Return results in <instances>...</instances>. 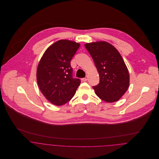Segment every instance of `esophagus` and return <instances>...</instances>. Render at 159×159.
<instances>
[{
    "mask_svg": "<svg viewBox=\"0 0 159 159\" xmlns=\"http://www.w3.org/2000/svg\"><path fill=\"white\" fill-rule=\"evenodd\" d=\"M88 80V76H86L85 78H84L82 79V80H83V81H86Z\"/></svg>",
    "mask_w": 159,
    "mask_h": 159,
    "instance_id": "obj_1",
    "label": "esophagus"
}]
</instances>
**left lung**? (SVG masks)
<instances>
[{
	"mask_svg": "<svg viewBox=\"0 0 159 159\" xmlns=\"http://www.w3.org/2000/svg\"><path fill=\"white\" fill-rule=\"evenodd\" d=\"M100 76L93 86L96 95L107 102H114L125 93L129 86V73L119 51L109 43L97 42L85 44Z\"/></svg>",
	"mask_w": 159,
	"mask_h": 159,
	"instance_id": "8db88e82",
	"label": "left lung"
}]
</instances>
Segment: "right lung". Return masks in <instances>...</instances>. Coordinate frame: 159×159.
Segmentation results:
<instances>
[{
  "label": "right lung",
  "mask_w": 159,
  "mask_h": 159,
  "mask_svg": "<svg viewBox=\"0 0 159 159\" xmlns=\"http://www.w3.org/2000/svg\"><path fill=\"white\" fill-rule=\"evenodd\" d=\"M80 45L61 40L43 54L37 71V83L43 95L52 104L61 106L75 94L81 80L73 76L70 62Z\"/></svg>",
  "instance_id": "1"
}]
</instances>
